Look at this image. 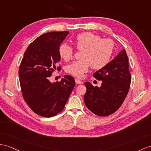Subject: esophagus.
Masks as SVG:
<instances>
[{"mask_svg": "<svg viewBox=\"0 0 151 151\" xmlns=\"http://www.w3.org/2000/svg\"><path fill=\"white\" fill-rule=\"evenodd\" d=\"M75 81H76V84H82L83 83V82L79 80V79H75Z\"/></svg>", "mask_w": 151, "mask_h": 151, "instance_id": "esophagus-1", "label": "esophagus"}]
</instances>
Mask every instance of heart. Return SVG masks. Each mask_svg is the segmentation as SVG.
I'll list each match as a JSON object with an SVG mask.
<instances>
[{"mask_svg":"<svg viewBox=\"0 0 151 151\" xmlns=\"http://www.w3.org/2000/svg\"><path fill=\"white\" fill-rule=\"evenodd\" d=\"M73 42L77 49H83L81 53V60L68 65L66 71L76 78H83L90 65L93 69L100 70L106 67L111 60L114 50V43L111 40L102 38L90 32H84L77 35ZM59 54L61 58L68 61L74 55V49L65 43L60 45Z\"/></svg>","mask_w":151,"mask_h":151,"instance_id":"1","label":"heart"}]
</instances>
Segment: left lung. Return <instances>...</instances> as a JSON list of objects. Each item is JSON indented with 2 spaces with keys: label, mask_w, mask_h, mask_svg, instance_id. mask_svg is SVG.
I'll return each instance as SVG.
<instances>
[{
  "label": "left lung",
  "mask_w": 151,
  "mask_h": 151,
  "mask_svg": "<svg viewBox=\"0 0 151 151\" xmlns=\"http://www.w3.org/2000/svg\"><path fill=\"white\" fill-rule=\"evenodd\" d=\"M93 76L102 81L101 86H93L89 82L84 83L86 87L84 103L96 115H111L122 104L130 88L131 73L125 49L121 50L106 67L95 72Z\"/></svg>",
  "instance_id": "left-lung-1"
}]
</instances>
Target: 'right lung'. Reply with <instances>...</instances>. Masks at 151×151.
Wrapping results in <instances>:
<instances>
[{"mask_svg": "<svg viewBox=\"0 0 151 151\" xmlns=\"http://www.w3.org/2000/svg\"><path fill=\"white\" fill-rule=\"evenodd\" d=\"M68 31L50 32L40 35L25 51L18 71L22 93L33 111L44 117L58 115L63 109L75 86L71 76L60 82L50 83L49 78L60 61L59 49Z\"/></svg>", "mask_w": 151, "mask_h": 151, "instance_id": "1", "label": "right lung"}]
</instances>
